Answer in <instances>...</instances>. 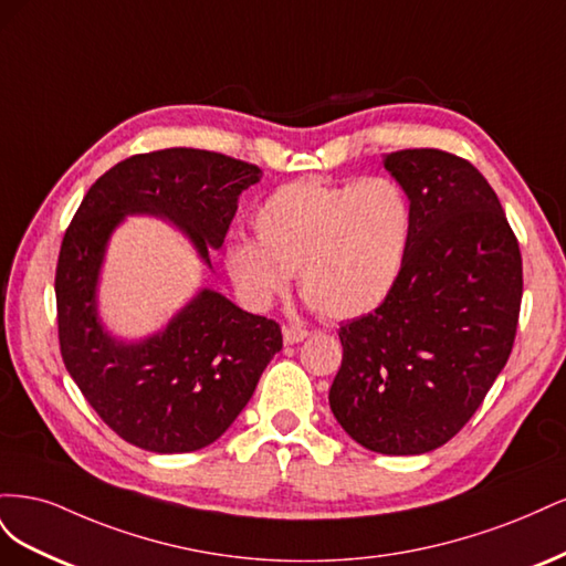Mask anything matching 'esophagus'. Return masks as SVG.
Masks as SVG:
<instances>
[{"instance_id": "34e87169", "label": "esophagus", "mask_w": 566, "mask_h": 566, "mask_svg": "<svg viewBox=\"0 0 566 566\" xmlns=\"http://www.w3.org/2000/svg\"><path fill=\"white\" fill-rule=\"evenodd\" d=\"M306 335H310V333H306L304 328H283L285 345H297V342H302Z\"/></svg>"}]
</instances>
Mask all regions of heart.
<instances>
[{"mask_svg": "<svg viewBox=\"0 0 566 566\" xmlns=\"http://www.w3.org/2000/svg\"><path fill=\"white\" fill-rule=\"evenodd\" d=\"M254 241L224 248L235 295L264 312L297 271L302 295L325 318L366 316L394 293L413 238V208L391 177L300 179L276 188L252 214Z\"/></svg>", "mask_w": 566, "mask_h": 566, "instance_id": "heart-1", "label": "heart"}]
</instances>
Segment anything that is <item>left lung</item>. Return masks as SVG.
Here are the masks:
<instances>
[{"mask_svg":"<svg viewBox=\"0 0 566 566\" xmlns=\"http://www.w3.org/2000/svg\"><path fill=\"white\" fill-rule=\"evenodd\" d=\"M413 208V238L394 293L339 328L328 401L356 443L420 455L455 437L507 364L522 304V254L501 200L453 153L382 158Z\"/></svg>","mask_w":566,"mask_h":566,"instance_id":"8db88e82","label":"left lung"}]
</instances>
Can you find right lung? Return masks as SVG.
<instances>
[{"label":"right lung","mask_w":566,"mask_h":566,"mask_svg":"<svg viewBox=\"0 0 566 566\" xmlns=\"http://www.w3.org/2000/svg\"><path fill=\"white\" fill-rule=\"evenodd\" d=\"M262 179L256 165L198 148H165L117 163L84 196L56 266L63 364L111 430L153 453L210 447L250 401L281 352L276 321L243 312L202 287L163 331L119 339L98 318V276L113 231L127 214L175 224L210 264L238 198Z\"/></svg>","instance_id":"right-lung-1"}]
</instances>
